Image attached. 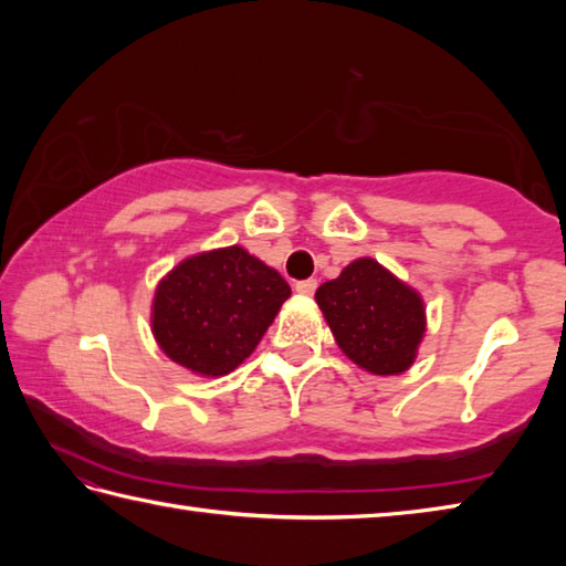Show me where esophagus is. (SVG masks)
Instances as JSON below:
<instances>
[{
	"mask_svg": "<svg viewBox=\"0 0 566 566\" xmlns=\"http://www.w3.org/2000/svg\"><path fill=\"white\" fill-rule=\"evenodd\" d=\"M294 290L300 292V294H304V296H312L314 290H317V280H302V282H296Z\"/></svg>",
	"mask_w": 566,
	"mask_h": 566,
	"instance_id": "obj_1",
	"label": "esophagus"
}]
</instances>
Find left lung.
<instances>
[{
  "label": "left lung",
  "instance_id": "8db88e82",
  "mask_svg": "<svg viewBox=\"0 0 566 566\" xmlns=\"http://www.w3.org/2000/svg\"><path fill=\"white\" fill-rule=\"evenodd\" d=\"M314 300L339 349L361 369L385 377L411 367L427 327L424 302L379 262L354 260Z\"/></svg>",
  "mask_w": 566,
  "mask_h": 566
}]
</instances>
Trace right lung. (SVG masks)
Returning a JSON list of instances; mask_svg holds the SVG:
<instances>
[{"label": "right lung", "mask_w": 566, "mask_h": 566, "mask_svg": "<svg viewBox=\"0 0 566 566\" xmlns=\"http://www.w3.org/2000/svg\"><path fill=\"white\" fill-rule=\"evenodd\" d=\"M290 294L282 274L247 249H212L179 262L157 284L151 334L179 367L222 377L256 349Z\"/></svg>", "instance_id": "1"}]
</instances>
